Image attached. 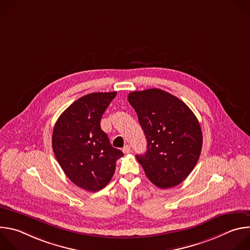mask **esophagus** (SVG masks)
Listing matches in <instances>:
<instances>
[{
    "label": "esophagus",
    "mask_w": 250,
    "mask_h": 250,
    "mask_svg": "<svg viewBox=\"0 0 250 250\" xmlns=\"http://www.w3.org/2000/svg\"><path fill=\"white\" fill-rule=\"evenodd\" d=\"M123 152L124 153H129L130 152V146H124V148H123Z\"/></svg>",
    "instance_id": "obj_1"
}]
</instances>
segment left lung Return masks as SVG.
I'll list each match as a JSON object with an SVG mask.
<instances>
[{
  "label": "left lung",
  "instance_id": "left-lung-1",
  "mask_svg": "<svg viewBox=\"0 0 250 250\" xmlns=\"http://www.w3.org/2000/svg\"><path fill=\"white\" fill-rule=\"evenodd\" d=\"M127 100L147 140V150L136 155L137 161L157 187L179 185L202 150L203 134L196 116L184 102L160 89L131 92Z\"/></svg>",
  "mask_w": 250,
  "mask_h": 250
}]
</instances>
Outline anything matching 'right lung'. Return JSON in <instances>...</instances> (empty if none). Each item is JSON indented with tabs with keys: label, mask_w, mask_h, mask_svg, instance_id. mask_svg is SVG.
I'll return each instance as SVG.
<instances>
[{
	"label": "right lung",
	"mask_w": 250,
	"mask_h": 250,
	"mask_svg": "<svg viewBox=\"0 0 250 250\" xmlns=\"http://www.w3.org/2000/svg\"><path fill=\"white\" fill-rule=\"evenodd\" d=\"M116 95L83 96L61 114L53 128L52 148L59 165L71 181L89 192H97L111 181L116 162L124 155L101 128L103 114Z\"/></svg>",
	"instance_id": "obj_1"
}]
</instances>
